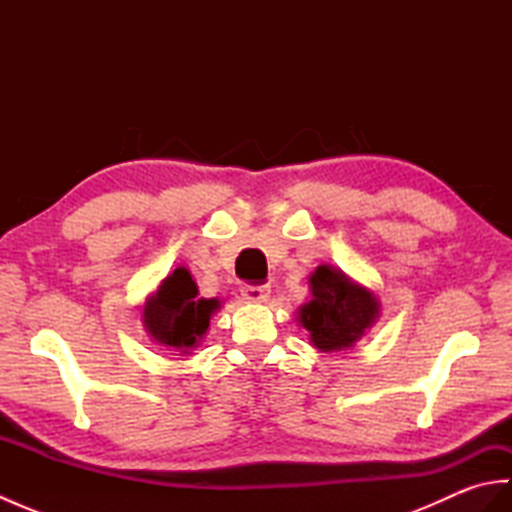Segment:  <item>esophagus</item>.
<instances>
[{
	"instance_id": "1",
	"label": "esophagus",
	"mask_w": 512,
	"mask_h": 512,
	"mask_svg": "<svg viewBox=\"0 0 512 512\" xmlns=\"http://www.w3.org/2000/svg\"><path fill=\"white\" fill-rule=\"evenodd\" d=\"M242 297L248 303H264L270 297V288L268 286H244Z\"/></svg>"
}]
</instances>
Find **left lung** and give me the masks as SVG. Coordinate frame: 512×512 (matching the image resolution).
Here are the masks:
<instances>
[{
  "label": "left lung",
  "instance_id": "8db88e82",
  "mask_svg": "<svg viewBox=\"0 0 512 512\" xmlns=\"http://www.w3.org/2000/svg\"><path fill=\"white\" fill-rule=\"evenodd\" d=\"M310 292L312 299L299 308L297 321L319 352L350 350L380 317L374 292L330 264L310 275Z\"/></svg>",
  "mask_w": 512,
  "mask_h": 512
}]
</instances>
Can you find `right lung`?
Masks as SVG:
<instances>
[{"mask_svg": "<svg viewBox=\"0 0 512 512\" xmlns=\"http://www.w3.org/2000/svg\"><path fill=\"white\" fill-rule=\"evenodd\" d=\"M220 299H204L189 268H176L143 303V328L156 345L180 356L191 354L204 339Z\"/></svg>", "mask_w": 512, "mask_h": 512, "instance_id": "obj_1", "label": "right lung"}]
</instances>
